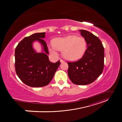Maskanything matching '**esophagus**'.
<instances>
[{
  "label": "esophagus",
  "mask_w": 122,
  "mask_h": 122,
  "mask_svg": "<svg viewBox=\"0 0 122 122\" xmlns=\"http://www.w3.org/2000/svg\"><path fill=\"white\" fill-rule=\"evenodd\" d=\"M60 61H61V63H62V62H64V61L63 60H61H61H60Z\"/></svg>",
  "instance_id": "esophagus-1"
}]
</instances>
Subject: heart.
<instances>
[{"label":"heart","instance_id":"b5f03b06","mask_svg":"<svg viewBox=\"0 0 122 122\" xmlns=\"http://www.w3.org/2000/svg\"><path fill=\"white\" fill-rule=\"evenodd\" d=\"M52 44L49 47L51 52L56 53L57 50H62L64 57L71 61H77L82 58L87 48L86 39L74 35L54 39Z\"/></svg>","mask_w":122,"mask_h":122}]
</instances>
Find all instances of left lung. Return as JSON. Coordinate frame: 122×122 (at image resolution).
Wrapping results in <instances>:
<instances>
[{
  "instance_id": "1",
  "label": "left lung",
  "mask_w": 122,
  "mask_h": 122,
  "mask_svg": "<svg viewBox=\"0 0 122 122\" xmlns=\"http://www.w3.org/2000/svg\"><path fill=\"white\" fill-rule=\"evenodd\" d=\"M87 43L86 52L82 57L75 62H68L70 79L77 85L93 82L101 74L104 68V49L101 41L90 32L79 30Z\"/></svg>"
}]
</instances>
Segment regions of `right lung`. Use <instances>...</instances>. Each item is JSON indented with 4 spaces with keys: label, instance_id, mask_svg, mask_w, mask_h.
Wrapping results in <instances>:
<instances>
[{
    "label": "right lung",
    "instance_id": "1",
    "mask_svg": "<svg viewBox=\"0 0 122 122\" xmlns=\"http://www.w3.org/2000/svg\"><path fill=\"white\" fill-rule=\"evenodd\" d=\"M45 32L35 33L24 38L15 49V70L18 76L27 86L42 87L48 84L60 65L59 60L51 62L46 43L43 39ZM38 41L41 44L42 51L38 53L33 49V43Z\"/></svg>",
    "mask_w": 122,
    "mask_h": 122
}]
</instances>
